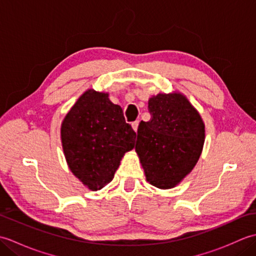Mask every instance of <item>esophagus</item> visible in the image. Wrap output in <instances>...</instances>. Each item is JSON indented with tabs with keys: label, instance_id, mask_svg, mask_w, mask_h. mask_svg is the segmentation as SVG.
<instances>
[{
	"label": "esophagus",
	"instance_id": "1",
	"mask_svg": "<svg viewBox=\"0 0 256 256\" xmlns=\"http://www.w3.org/2000/svg\"><path fill=\"white\" fill-rule=\"evenodd\" d=\"M138 121H135V122H133L132 123V128H133V130L135 132H138Z\"/></svg>",
	"mask_w": 256,
	"mask_h": 256
}]
</instances>
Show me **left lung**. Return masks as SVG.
I'll use <instances>...</instances> for the list:
<instances>
[{"mask_svg":"<svg viewBox=\"0 0 256 256\" xmlns=\"http://www.w3.org/2000/svg\"><path fill=\"white\" fill-rule=\"evenodd\" d=\"M150 120L140 122L135 150L146 180L160 189L174 188L192 170L202 152L204 123L180 92L150 98Z\"/></svg>","mask_w":256,"mask_h":256,"instance_id":"8db88e82","label":"left lung"}]
</instances>
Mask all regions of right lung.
<instances>
[{
  "label": "right lung",
  "mask_w": 256,
  "mask_h": 256,
  "mask_svg": "<svg viewBox=\"0 0 256 256\" xmlns=\"http://www.w3.org/2000/svg\"><path fill=\"white\" fill-rule=\"evenodd\" d=\"M60 138L69 170L96 192L114 178L124 154L134 148L136 133L108 92L88 89L64 116Z\"/></svg>",
  "instance_id": "1"
}]
</instances>
